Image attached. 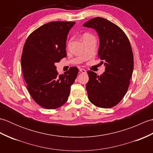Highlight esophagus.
<instances>
[{"mask_svg":"<svg viewBox=\"0 0 153 153\" xmlns=\"http://www.w3.org/2000/svg\"><path fill=\"white\" fill-rule=\"evenodd\" d=\"M79 71H80L82 73H86V72H87L86 70H85V69H83V68H80Z\"/></svg>","mask_w":153,"mask_h":153,"instance_id":"esophagus-1","label":"esophagus"}]
</instances>
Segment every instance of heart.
I'll use <instances>...</instances> for the list:
<instances>
[{
	"label": "heart",
	"mask_w": 153,
	"mask_h": 153,
	"mask_svg": "<svg viewBox=\"0 0 153 153\" xmlns=\"http://www.w3.org/2000/svg\"><path fill=\"white\" fill-rule=\"evenodd\" d=\"M93 37L91 34L88 33H85V34L83 35V39H84L89 38V37Z\"/></svg>",
	"instance_id": "b5f03b06"
}]
</instances>
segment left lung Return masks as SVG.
<instances>
[{
  "label": "left lung",
  "instance_id": "1",
  "mask_svg": "<svg viewBox=\"0 0 153 153\" xmlns=\"http://www.w3.org/2000/svg\"><path fill=\"white\" fill-rule=\"evenodd\" d=\"M83 26L97 31L100 40L98 57L105 65V71L100 76L87 71L89 100L99 108H112L121 101L130 83L134 70L130 43L121 28L103 18L91 19Z\"/></svg>",
  "mask_w": 153,
  "mask_h": 153
}]
</instances>
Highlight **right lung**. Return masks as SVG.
Segmentation results:
<instances>
[{
	"mask_svg": "<svg viewBox=\"0 0 153 153\" xmlns=\"http://www.w3.org/2000/svg\"><path fill=\"white\" fill-rule=\"evenodd\" d=\"M75 24L71 22H51L29 35L23 48V76L30 95L39 105L55 109L68 100L78 69L71 67L58 76L54 64L66 56L67 35Z\"/></svg>",
	"mask_w": 153,
	"mask_h": 153,
	"instance_id": "right-lung-1",
	"label": "right lung"
}]
</instances>
